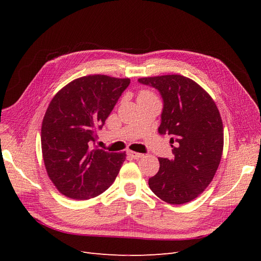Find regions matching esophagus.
Returning a JSON list of instances; mask_svg holds the SVG:
<instances>
[{
	"instance_id": "34e87169",
	"label": "esophagus",
	"mask_w": 261,
	"mask_h": 261,
	"mask_svg": "<svg viewBox=\"0 0 261 261\" xmlns=\"http://www.w3.org/2000/svg\"><path fill=\"white\" fill-rule=\"evenodd\" d=\"M128 154H129V156L133 158V159H140V158L144 156L143 153L135 152V151H128Z\"/></svg>"
}]
</instances>
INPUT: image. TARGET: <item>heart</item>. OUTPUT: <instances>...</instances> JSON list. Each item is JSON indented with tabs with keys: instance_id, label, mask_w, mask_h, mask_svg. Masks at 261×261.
Here are the masks:
<instances>
[{
	"instance_id": "1",
	"label": "heart",
	"mask_w": 261,
	"mask_h": 261,
	"mask_svg": "<svg viewBox=\"0 0 261 261\" xmlns=\"http://www.w3.org/2000/svg\"><path fill=\"white\" fill-rule=\"evenodd\" d=\"M144 96H151V94H150V93L147 92V91H143V92H141V93L139 94V97H144Z\"/></svg>"
}]
</instances>
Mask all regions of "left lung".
I'll list each match as a JSON object with an SVG mask.
<instances>
[{
    "instance_id": "obj_1",
    "label": "left lung",
    "mask_w": 261,
    "mask_h": 261,
    "mask_svg": "<svg viewBox=\"0 0 261 261\" xmlns=\"http://www.w3.org/2000/svg\"><path fill=\"white\" fill-rule=\"evenodd\" d=\"M163 100L159 133L171 136L173 159L159 158L160 168L149 187L163 201H192L208 187L223 151V124L209 93L181 75L139 78Z\"/></svg>"
}]
</instances>
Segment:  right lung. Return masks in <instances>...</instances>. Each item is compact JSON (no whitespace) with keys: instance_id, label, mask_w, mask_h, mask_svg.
Instances as JSON below:
<instances>
[{"instance_id":"add662e5","label":"right lung","mask_w":261,"mask_h":261,"mask_svg":"<svg viewBox=\"0 0 261 261\" xmlns=\"http://www.w3.org/2000/svg\"><path fill=\"white\" fill-rule=\"evenodd\" d=\"M129 83V78L84 76L51 100L42 121L41 148L46 173L61 194L86 200L113 184L125 152H108L92 145Z\"/></svg>"}]
</instances>
